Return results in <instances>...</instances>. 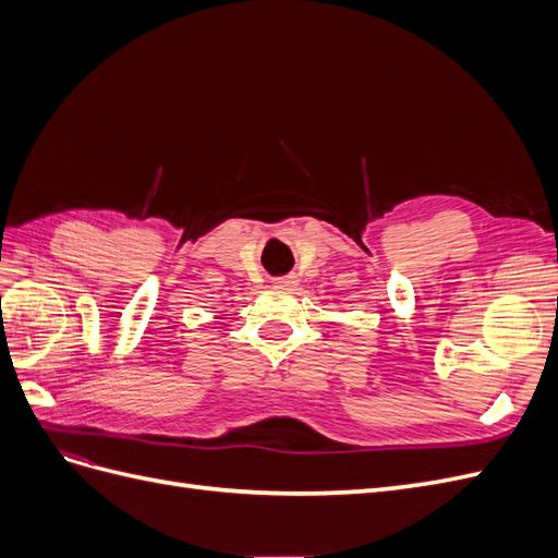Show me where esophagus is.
<instances>
[{"mask_svg": "<svg viewBox=\"0 0 558 558\" xmlns=\"http://www.w3.org/2000/svg\"><path fill=\"white\" fill-rule=\"evenodd\" d=\"M275 286H277V289H286V291H291V289H295V286H298V277H295V275H286V277H279V279H275Z\"/></svg>", "mask_w": 558, "mask_h": 558, "instance_id": "esophagus-1", "label": "esophagus"}]
</instances>
